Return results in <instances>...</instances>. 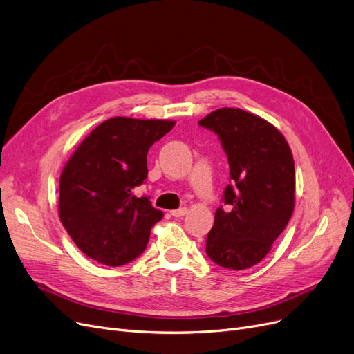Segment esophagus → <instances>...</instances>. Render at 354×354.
<instances>
[{"label":"esophagus","mask_w":354,"mask_h":354,"mask_svg":"<svg viewBox=\"0 0 354 354\" xmlns=\"http://www.w3.org/2000/svg\"><path fill=\"white\" fill-rule=\"evenodd\" d=\"M187 212H188L187 208H179V209L171 211V215H172V217H183V215H185Z\"/></svg>","instance_id":"1"}]
</instances>
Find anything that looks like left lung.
Wrapping results in <instances>:
<instances>
[{
    "label": "left lung",
    "instance_id": "left-lung-1",
    "mask_svg": "<svg viewBox=\"0 0 354 354\" xmlns=\"http://www.w3.org/2000/svg\"><path fill=\"white\" fill-rule=\"evenodd\" d=\"M221 140L230 183L207 236V254L232 270L257 265L283 232L295 205V165L282 133L262 117L220 109L198 121Z\"/></svg>",
    "mask_w": 354,
    "mask_h": 354
}]
</instances>
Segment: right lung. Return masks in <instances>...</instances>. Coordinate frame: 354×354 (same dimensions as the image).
I'll use <instances>...</instances> for the list:
<instances>
[{
  "mask_svg": "<svg viewBox=\"0 0 354 354\" xmlns=\"http://www.w3.org/2000/svg\"><path fill=\"white\" fill-rule=\"evenodd\" d=\"M175 121L113 117L73 151L59 180V217L75 244L106 266L140 256L163 212L134 188L147 178V151Z\"/></svg>",
  "mask_w": 354,
  "mask_h": 354,
  "instance_id": "add662e5",
  "label": "right lung"
}]
</instances>
